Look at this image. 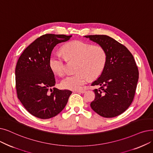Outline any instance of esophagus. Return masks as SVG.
Masks as SVG:
<instances>
[{
	"label": "esophagus",
	"instance_id": "1",
	"mask_svg": "<svg viewBox=\"0 0 153 153\" xmlns=\"http://www.w3.org/2000/svg\"><path fill=\"white\" fill-rule=\"evenodd\" d=\"M76 91L77 92H80V93H84L85 92V90H77Z\"/></svg>",
	"mask_w": 153,
	"mask_h": 153
}]
</instances>
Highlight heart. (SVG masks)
<instances>
[{"label": "heart", "mask_w": 153, "mask_h": 153, "mask_svg": "<svg viewBox=\"0 0 153 153\" xmlns=\"http://www.w3.org/2000/svg\"><path fill=\"white\" fill-rule=\"evenodd\" d=\"M63 56L54 53L49 59L51 69L59 76L65 75L66 60H76L75 74L66 77L61 81L65 89L79 90L88 83L89 78L94 79L101 75L107 59L104 49L101 45H92L81 41L65 44L61 48Z\"/></svg>", "instance_id": "b5f03b06"}]
</instances>
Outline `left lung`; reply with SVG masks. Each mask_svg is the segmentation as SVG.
<instances>
[{"instance_id":"8db88e82","label":"left lung","mask_w":153,"mask_h":153,"mask_svg":"<svg viewBox=\"0 0 153 153\" xmlns=\"http://www.w3.org/2000/svg\"><path fill=\"white\" fill-rule=\"evenodd\" d=\"M104 49L107 59L104 70L91 85H100L94 90L95 99L91 107L104 117L120 115L131 104L139 79L137 66L130 51L115 39L105 35L85 36Z\"/></svg>"}]
</instances>
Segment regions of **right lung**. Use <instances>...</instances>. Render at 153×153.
<instances>
[{
	"instance_id": "1",
	"label": "right lung",
	"mask_w": 153,
	"mask_h": 153,
	"mask_svg": "<svg viewBox=\"0 0 153 153\" xmlns=\"http://www.w3.org/2000/svg\"><path fill=\"white\" fill-rule=\"evenodd\" d=\"M72 37L64 34H44L26 48L16 68L17 96L30 114L46 119L57 115L67 104L72 92L54 88V74L49 65L55 46Z\"/></svg>"
}]
</instances>
